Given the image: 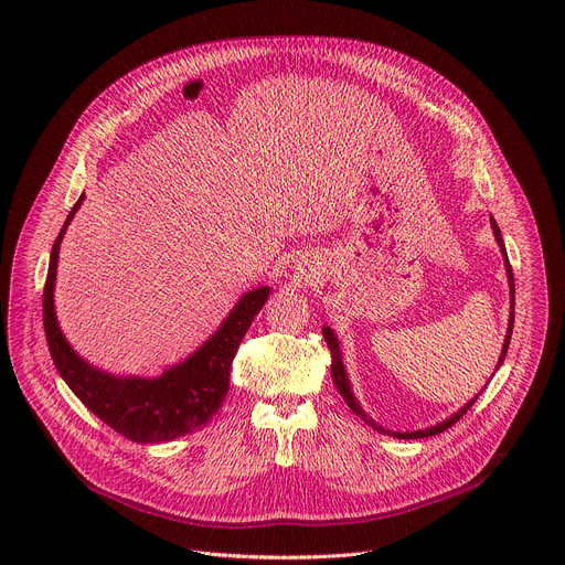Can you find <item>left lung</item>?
<instances>
[{
  "mask_svg": "<svg viewBox=\"0 0 565 565\" xmlns=\"http://www.w3.org/2000/svg\"><path fill=\"white\" fill-rule=\"evenodd\" d=\"M490 221H492V230H494V236H497V241H499V246H501V253H503V257H505V270H508V279H510V301H512V312H510V327H508V335H505V344H503V351H501V358H499V364H497V371L501 369V364H503V360H505V353H508V347H510V340H512V329H514V275H512V266H510V259H508V253H505V244H503V236H501V230H499V225H497V221L490 216ZM321 333H324V340H327V344H329V351H331V358H333V362H331V375H333V382H335V386H338V391L342 393V397H344V402L347 405L351 407V412L358 416V418H362L369 427H373L377 434H386V436H393V438H402V440H407V438H427V436H436V434H443L445 429H449L451 425H456L469 409H471V405L476 402V397L486 391L482 388L476 397H471V402H467V405L462 407V409H458L451 418H447V420H443V423H438L436 427H429V429H420V431H388V429H384V427H380L373 418H369L366 414H364V409L360 407V402L355 399V395H353V391H351V382H349V377H347V371H344V364H342V355H340V342H338V338H335V333L329 329V327H324L321 329ZM488 386V384H486Z\"/></svg>",
  "mask_w": 565,
  "mask_h": 565,
  "instance_id": "1",
  "label": "left lung"
}]
</instances>
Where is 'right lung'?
Wrapping results in <instances>:
<instances>
[{
	"instance_id": "1",
	"label": "right lung",
	"mask_w": 565,
	"mask_h": 565,
	"mask_svg": "<svg viewBox=\"0 0 565 565\" xmlns=\"http://www.w3.org/2000/svg\"><path fill=\"white\" fill-rule=\"evenodd\" d=\"M83 199L85 196H79L71 207L55 238L42 295L44 333L53 364L68 388L83 399V405L116 434L142 445L170 443L188 436L205 427L218 407H223L230 388L232 360L255 321V315L264 308L270 288L264 286L248 290L232 308L218 331L194 355L168 369L163 375L116 377L94 369L64 340L53 306L60 241L73 214L83 205Z\"/></svg>"
}]
</instances>
